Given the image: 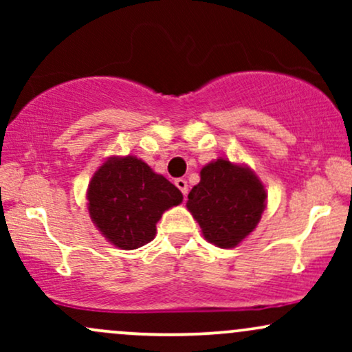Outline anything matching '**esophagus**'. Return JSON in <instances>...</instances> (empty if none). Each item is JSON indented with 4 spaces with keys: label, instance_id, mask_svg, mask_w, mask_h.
<instances>
[{
    "label": "esophagus",
    "instance_id": "1",
    "mask_svg": "<svg viewBox=\"0 0 352 352\" xmlns=\"http://www.w3.org/2000/svg\"><path fill=\"white\" fill-rule=\"evenodd\" d=\"M175 185H177V188H179L180 192L184 193V197L187 195V192H188V184H187V180H185V179H177V180H175Z\"/></svg>",
    "mask_w": 352,
    "mask_h": 352
}]
</instances>
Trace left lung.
Listing matches in <instances>:
<instances>
[{
    "instance_id": "1",
    "label": "left lung",
    "mask_w": 352,
    "mask_h": 352,
    "mask_svg": "<svg viewBox=\"0 0 352 352\" xmlns=\"http://www.w3.org/2000/svg\"><path fill=\"white\" fill-rule=\"evenodd\" d=\"M265 200L263 184L250 168L218 159L201 168L187 208L210 243L233 248L258 225Z\"/></svg>"
}]
</instances>
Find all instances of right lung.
Listing matches in <instances>:
<instances>
[{
    "label": "right lung",
    "mask_w": 352,
    "mask_h": 352,
    "mask_svg": "<svg viewBox=\"0 0 352 352\" xmlns=\"http://www.w3.org/2000/svg\"><path fill=\"white\" fill-rule=\"evenodd\" d=\"M184 195L137 157H112L94 173L87 190L89 215L102 235L122 250L153 240L162 213Z\"/></svg>",
    "instance_id": "obj_1"
}]
</instances>
